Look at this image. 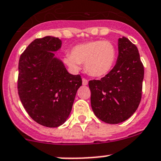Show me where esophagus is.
Returning a JSON list of instances; mask_svg holds the SVG:
<instances>
[{
  "instance_id": "34e87169",
  "label": "esophagus",
  "mask_w": 161,
  "mask_h": 161,
  "mask_svg": "<svg viewBox=\"0 0 161 161\" xmlns=\"http://www.w3.org/2000/svg\"><path fill=\"white\" fill-rule=\"evenodd\" d=\"M88 80H87L86 79H85V78L82 79V84H83V85H88Z\"/></svg>"
}]
</instances>
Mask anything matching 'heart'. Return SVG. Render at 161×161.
Listing matches in <instances>:
<instances>
[{
  "instance_id": "heart-1",
  "label": "heart",
  "mask_w": 161,
  "mask_h": 161,
  "mask_svg": "<svg viewBox=\"0 0 161 161\" xmlns=\"http://www.w3.org/2000/svg\"><path fill=\"white\" fill-rule=\"evenodd\" d=\"M116 60V49L108 41H92L74 46L71 53L64 56V62L78 72L85 63L87 73L94 77H102L111 72Z\"/></svg>"
}]
</instances>
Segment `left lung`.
<instances>
[{
    "label": "left lung",
    "mask_w": 161,
    "mask_h": 161,
    "mask_svg": "<svg viewBox=\"0 0 161 161\" xmlns=\"http://www.w3.org/2000/svg\"><path fill=\"white\" fill-rule=\"evenodd\" d=\"M144 73L137 47L125 36L119 38L116 65L100 80L88 82L96 116L115 125L132 116L141 102Z\"/></svg>",
    "instance_id": "1"
}]
</instances>
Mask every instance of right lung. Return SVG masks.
Returning a JSON list of instances; mask_svg holds the SVG:
<instances>
[{
  "instance_id": "add662e5",
  "label": "right lung",
  "mask_w": 161,
  "mask_h": 161,
  "mask_svg": "<svg viewBox=\"0 0 161 161\" xmlns=\"http://www.w3.org/2000/svg\"><path fill=\"white\" fill-rule=\"evenodd\" d=\"M61 44L53 36L36 39L19 60L20 101L32 120L48 128H57L67 120L82 85L80 76L70 74L55 56Z\"/></svg>"
}]
</instances>
